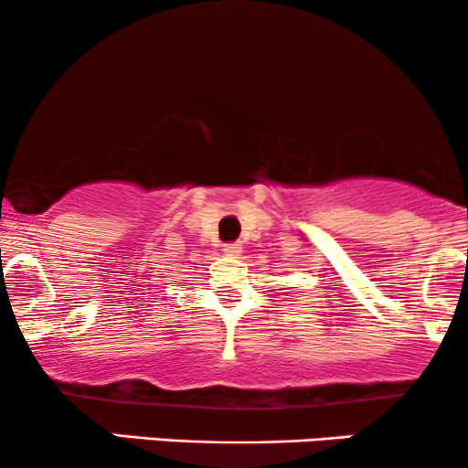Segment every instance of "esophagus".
Segmentation results:
<instances>
[{
  "label": "esophagus",
  "instance_id": "esophagus-1",
  "mask_svg": "<svg viewBox=\"0 0 468 468\" xmlns=\"http://www.w3.org/2000/svg\"><path fill=\"white\" fill-rule=\"evenodd\" d=\"M222 252L227 257H239L241 255V244H227V246H224Z\"/></svg>",
  "mask_w": 468,
  "mask_h": 468
}]
</instances>
